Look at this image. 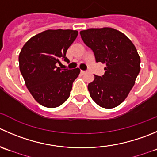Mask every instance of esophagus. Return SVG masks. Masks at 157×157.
I'll list each match as a JSON object with an SVG mask.
<instances>
[{"mask_svg": "<svg viewBox=\"0 0 157 157\" xmlns=\"http://www.w3.org/2000/svg\"><path fill=\"white\" fill-rule=\"evenodd\" d=\"M86 73V71H83V70H81L80 71V74H85Z\"/></svg>", "mask_w": 157, "mask_h": 157, "instance_id": "1", "label": "esophagus"}]
</instances>
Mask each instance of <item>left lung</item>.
Instances as JSON below:
<instances>
[{
  "mask_svg": "<svg viewBox=\"0 0 157 157\" xmlns=\"http://www.w3.org/2000/svg\"><path fill=\"white\" fill-rule=\"evenodd\" d=\"M80 33L96 62L106 65L104 74L94 75L88 84L90 97L101 107H116L127 98L140 71L137 51L126 35L115 29L91 28Z\"/></svg>",
  "mask_w": 157,
  "mask_h": 157,
  "instance_id": "left-lung-1",
  "label": "left lung"
}]
</instances>
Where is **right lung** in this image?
Listing matches in <instances>:
<instances>
[{"mask_svg":"<svg viewBox=\"0 0 157 157\" xmlns=\"http://www.w3.org/2000/svg\"><path fill=\"white\" fill-rule=\"evenodd\" d=\"M78 35L77 30H48L31 37L21 49L19 67L26 86L37 103L54 108L70 97L80 70L61 69L60 60Z\"/></svg>","mask_w":157,"mask_h":157,"instance_id":"right-lung-1","label":"right lung"}]
</instances>
